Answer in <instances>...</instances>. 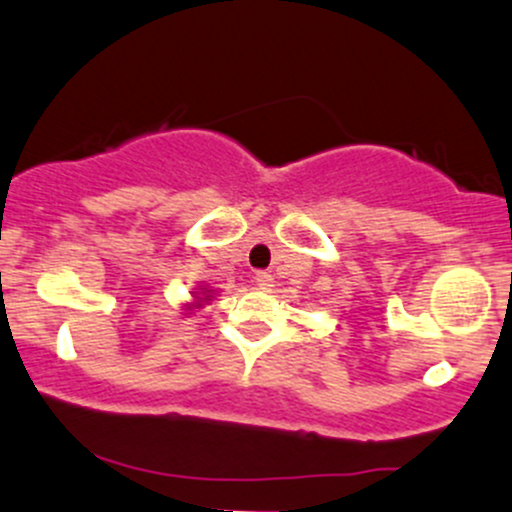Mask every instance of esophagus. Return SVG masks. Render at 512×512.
Masks as SVG:
<instances>
[{
  "mask_svg": "<svg viewBox=\"0 0 512 512\" xmlns=\"http://www.w3.org/2000/svg\"><path fill=\"white\" fill-rule=\"evenodd\" d=\"M255 282H257V287L270 289L272 282H274V277H272L270 272H257V274H255Z\"/></svg>",
  "mask_w": 512,
  "mask_h": 512,
  "instance_id": "1",
  "label": "esophagus"
}]
</instances>
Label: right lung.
Returning a JSON list of instances; mask_svg holds the SVG:
<instances>
[{
	"mask_svg": "<svg viewBox=\"0 0 512 512\" xmlns=\"http://www.w3.org/2000/svg\"><path fill=\"white\" fill-rule=\"evenodd\" d=\"M211 294H213V289H203V292H193V304H186V309L191 311V309H198V306L203 304V301H211Z\"/></svg>",
	"mask_w": 512,
	"mask_h": 512,
	"instance_id": "1",
	"label": "right lung"
}]
</instances>
